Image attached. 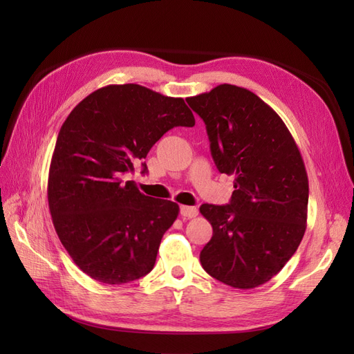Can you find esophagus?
Instances as JSON below:
<instances>
[{
	"mask_svg": "<svg viewBox=\"0 0 354 354\" xmlns=\"http://www.w3.org/2000/svg\"><path fill=\"white\" fill-rule=\"evenodd\" d=\"M180 214H181V217H185V218H194V217L198 216V208L196 207L181 205L180 207Z\"/></svg>",
	"mask_w": 354,
	"mask_h": 354,
	"instance_id": "esophagus-1",
	"label": "esophagus"
}]
</instances>
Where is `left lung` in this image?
<instances>
[{"instance_id": "8db88e82", "label": "left lung", "mask_w": 354, "mask_h": 354, "mask_svg": "<svg viewBox=\"0 0 354 354\" xmlns=\"http://www.w3.org/2000/svg\"><path fill=\"white\" fill-rule=\"evenodd\" d=\"M186 102L207 125L218 171L234 176L230 203L199 208L212 226L201 264L229 286L257 288L282 270L304 236V160L281 116L250 90L221 84Z\"/></svg>"}]
</instances>
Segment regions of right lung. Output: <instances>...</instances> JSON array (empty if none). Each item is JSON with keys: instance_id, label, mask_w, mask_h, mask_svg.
<instances>
[{"instance_id": "right-lung-1", "label": "right lung", "mask_w": 354, "mask_h": 354, "mask_svg": "<svg viewBox=\"0 0 354 354\" xmlns=\"http://www.w3.org/2000/svg\"><path fill=\"white\" fill-rule=\"evenodd\" d=\"M194 125L183 99L138 84L93 91L63 122L48 171V208L62 245L94 281L121 285L153 269L180 208L143 195L121 176L171 128Z\"/></svg>"}]
</instances>
